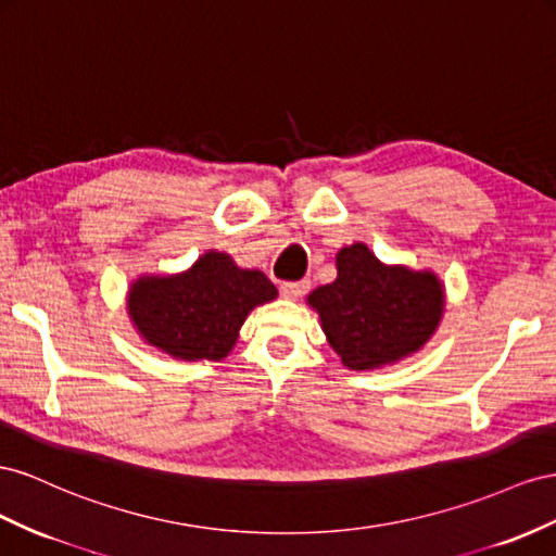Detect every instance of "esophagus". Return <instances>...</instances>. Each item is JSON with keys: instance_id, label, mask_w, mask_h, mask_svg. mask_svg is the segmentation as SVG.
Here are the masks:
<instances>
[{"instance_id": "1", "label": "esophagus", "mask_w": 556, "mask_h": 556, "mask_svg": "<svg viewBox=\"0 0 556 556\" xmlns=\"http://www.w3.org/2000/svg\"><path fill=\"white\" fill-rule=\"evenodd\" d=\"M307 291H309V281H307V279H303V281H287V283H281V293H283V298H289V300L303 298Z\"/></svg>"}]
</instances>
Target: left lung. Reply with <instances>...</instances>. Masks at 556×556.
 Segmentation results:
<instances>
[{
    "label": "left lung",
    "mask_w": 556,
    "mask_h": 556,
    "mask_svg": "<svg viewBox=\"0 0 556 556\" xmlns=\"http://www.w3.org/2000/svg\"><path fill=\"white\" fill-rule=\"evenodd\" d=\"M338 277L307 295L326 340L349 370L393 366L433 338L445 314V283L433 269L387 265L368 244L342 247Z\"/></svg>",
    "instance_id": "1"
}]
</instances>
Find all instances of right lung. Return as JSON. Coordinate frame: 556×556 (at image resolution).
<instances>
[{
    "label": "right lung",
    "instance_id": "right-lung-1",
    "mask_svg": "<svg viewBox=\"0 0 556 556\" xmlns=\"http://www.w3.org/2000/svg\"><path fill=\"white\" fill-rule=\"evenodd\" d=\"M277 298L261 269L240 267L230 253L204 251L184 273L139 275L128 289L137 336L177 361H220L240 338L251 309Z\"/></svg>",
    "mask_w": 556,
    "mask_h": 556
}]
</instances>
